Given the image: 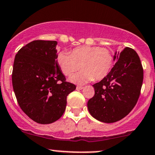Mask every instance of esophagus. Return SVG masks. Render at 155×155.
I'll return each mask as SVG.
<instances>
[{
    "instance_id": "1",
    "label": "esophagus",
    "mask_w": 155,
    "mask_h": 155,
    "mask_svg": "<svg viewBox=\"0 0 155 155\" xmlns=\"http://www.w3.org/2000/svg\"><path fill=\"white\" fill-rule=\"evenodd\" d=\"M83 87L82 86H77L76 87V90H82L83 89Z\"/></svg>"
}]
</instances>
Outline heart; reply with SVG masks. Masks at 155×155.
I'll return each instance as SVG.
<instances>
[{
  "label": "heart",
  "mask_w": 155,
  "mask_h": 155,
  "mask_svg": "<svg viewBox=\"0 0 155 155\" xmlns=\"http://www.w3.org/2000/svg\"><path fill=\"white\" fill-rule=\"evenodd\" d=\"M56 61L64 76H71L80 68V72L74 75L70 81L79 84L101 80L113 68L114 54L110 48L99 46H80L70 53L58 52Z\"/></svg>",
  "instance_id": "obj_1"
}]
</instances>
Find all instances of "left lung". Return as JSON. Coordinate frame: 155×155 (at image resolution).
<instances>
[{
    "mask_svg": "<svg viewBox=\"0 0 155 155\" xmlns=\"http://www.w3.org/2000/svg\"><path fill=\"white\" fill-rule=\"evenodd\" d=\"M115 65L105 78L93 85L95 95L88 101L89 113L104 123H114L127 116L137 104L143 79L140 59L135 50L115 51Z\"/></svg>",
    "mask_w": 155,
    "mask_h": 155,
    "instance_id": "left-lung-1",
    "label": "left lung"
}]
</instances>
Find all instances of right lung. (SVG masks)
Wrapping results in <instances>:
<instances>
[{
  "mask_svg": "<svg viewBox=\"0 0 155 155\" xmlns=\"http://www.w3.org/2000/svg\"><path fill=\"white\" fill-rule=\"evenodd\" d=\"M57 41L35 40L18 51L12 79L18 104L34 121L48 124L63 115L76 85L65 81L56 61Z\"/></svg>",
  "mask_w": 155,
  "mask_h": 155,
  "instance_id": "obj_1",
  "label": "right lung"
}]
</instances>
